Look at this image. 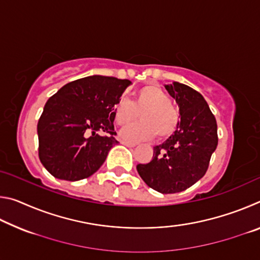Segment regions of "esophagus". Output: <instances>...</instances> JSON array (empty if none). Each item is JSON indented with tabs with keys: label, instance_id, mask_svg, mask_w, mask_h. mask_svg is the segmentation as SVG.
Returning a JSON list of instances; mask_svg holds the SVG:
<instances>
[{
	"label": "esophagus",
	"instance_id": "34e87169",
	"mask_svg": "<svg viewBox=\"0 0 260 260\" xmlns=\"http://www.w3.org/2000/svg\"><path fill=\"white\" fill-rule=\"evenodd\" d=\"M120 143L121 144H124V146H126V147H129V148H134L136 144L135 143H132V142H128V141H120Z\"/></svg>",
	"mask_w": 260,
	"mask_h": 260
}]
</instances>
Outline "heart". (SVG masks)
Returning a JSON list of instances; mask_svg holds the SVG:
<instances>
[{"instance_id": "heart-1", "label": "heart", "mask_w": 260, "mask_h": 260, "mask_svg": "<svg viewBox=\"0 0 260 260\" xmlns=\"http://www.w3.org/2000/svg\"><path fill=\"white\" fill-rule=\"evenodd\" d=\"M141 112V122L127 125L120 131V138L126 141H140L153 138L166 139L172 135L180 121L178 110L170 96L160 87L148 85L136 94L134 104L128 99H120L114 105L113 118L119 126L134 121Z\"/></svg>"}]
</instances>
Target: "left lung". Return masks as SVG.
I'll use <instances>...</instances> for the list:
<instances>
[{
	"instance_id": "obj_1",
	"label": "left lung",
	"mask_w": 260,
	"mask_h": 260,
	"mask_svg": "<svg viewBox=\"0 0 260 260\" xmlns=\"http://www.w3.org/2000/svg\"><path fill=\"white\" fill-rule=\"evenodd\" d=\"M164 86L179 105V125L164 143L153 147L152 160L136 170L150 188L175 193L191 187L208 171L218 146L217 121L199 91L177 81Z\"/></svg>"
}]
</instances>
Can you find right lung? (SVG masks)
<instances>
[{"label": "right lung", "instance_id": "obj_1", "mask_svg": "<svg viewBox=\"0 0 260 260\" xmlns=\"http://www.w3.org/2000/svg\"><path fill=\"white\" fill-rule=\"evenodd\" d=\"M129 85L127 79L90 76L67 83L47 101L38 122L39 158L52 177L78 181L103 165L118 143L114 105Z\"/></svg>", "mask_w": 260, "mask_h": 260}]
</instances>
